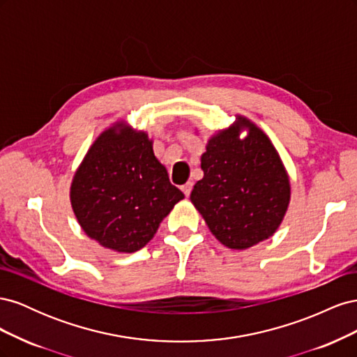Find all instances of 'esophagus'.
<instances>
[{
  "label": "esophagus",
  "instance_id": "obj_1",
  "mask_svg": "<svg viewBox=\"0 0 357 357\" xmlns=\"http://www.w3.org/2000/svg\"><path fill=\"white\" fill-rule=\"evenodd\" d=\"M192 188H193L192 181H188L186 185H183V186H181V190H183V193H185L186 197H189V195H190V192H192Z\"/></svg>",
  "mask_w": 357,
  "mask_h": 357
}]
</instances>
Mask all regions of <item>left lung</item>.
Segmentation results:
<instances>
[{
    "label": "left lung",
    "mask_w": 357,
    "mask_h": 357,
    "mask_svg": "<svg viewBox=\"0 0 357 357\" xmlns=\"http://www.w3.org/2000/svg\"><path fill=\"white\" fill-rule=\"evenodd\" d=\"M201 168L204 177L193 186L190 201L215 238L245 250L274 235L289 207L290 181L262 129L236 116L208 139Z\"/></svg>",
    "instance_id": "obj_1"
}]
</instances>
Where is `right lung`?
<instances>
[{
    "label": "right lung",
    "mask_w": 357,
    "mask_h": 357,
    "mask_svg": "<svg viewBox=\"0 0 357 357\" xmlns=\"http://www.w3.org/2000/svg\"><path fill=\"white\" fill-rule=\"evenodd\" d=\"M183 198L156 159L152 139L123 121L95 139L70 189L84 234L119 253L143 248Z\"/></svg>",
    "instance_id": "1"
}]
</instances>
